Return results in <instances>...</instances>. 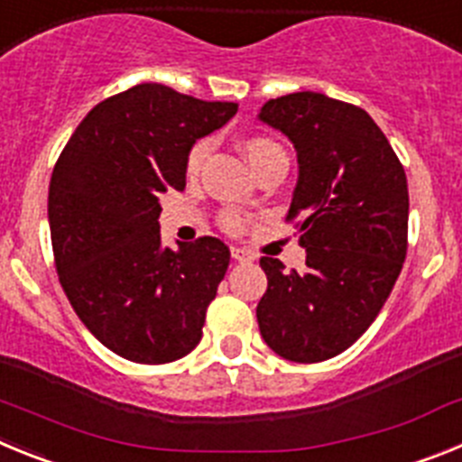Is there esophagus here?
I'll use <instances>...</instances> for the list:
<instances>
[{"label": "esophagus", "mask_w": 462, "mask_h": 462, "mask_svg": "<svg viewBox=\"0 0 462 462\" xmlns=\"http://www.w3.org/2000/svg\"><path fill=\"white\" fill-rule=\"evenodd\" d=\"M231 256H234L236 261H252V259H254V254H252L250 250H245V247H231Z\"/></svg>", "instance_id": "1"}]
</instances>
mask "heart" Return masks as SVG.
Here are the masks:
<instances>
[{
	"label": "heart",
	"instance_id": "heart-1",
	"mask_svg": "<svg viewBox=\"0 0 462 462\" xmlns=\"http://www.w3.org/2000/svg\"><path fill=\"white\" fill-rule=\"evenodd\" d=\"M206 150H208L206 143H196L194 148H191L189 157H187V173L194 175L196 171L201 169L203 159H206ZM243 152L256 173V171H259L261 166H266L271 159L282 157V154H284V150H282L275 141H271V138L252 136V138H247V141H243ZM222 226L226 228V231H231V234H238L240 228H243V217H240V215H236V212H224Z\"/></svg>",
	"mask_w": 462,
	"mask_h": 462
}]
</instances>
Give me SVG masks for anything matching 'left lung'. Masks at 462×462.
<instances>
[{"instance_id":"8db88e82","label":"left lung","mask_w":462,"mask_h":462,"mask_svg":"<svg viewBox=\"0 0 462 462\" xmlns=\"http://www.w3.org/2000/svg\"><path fill=\"white\" fill-rule=\"evenodd\" d=\"M259 120L298 154L287 219L298 222L305 271L259 261L268 289L256 305L261 337L296 363H319L354 345L377 319L407 254L405 169L363 108L319 92L263 104Z\"/></svg>"}]
</instances>
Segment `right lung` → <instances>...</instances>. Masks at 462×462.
<instances>
[{"instance_id":"right-lung-1","label":"right lung","mask_w":462,"mask_h":462,"mask_svg":"<svg viewBox=\"0 0 462 462\" xmlns=\"http://www.w3.org/2000/svg\"><path fill=\"white\" fill-rule=\"evenodd\" d=\"M236 110L136 85L94 106L52 169L48 222L60 284L89 333L126 361H178L201 340L231 252L212 236L164 247L159 196L185 187L191 145Z\"/></svg>"}]
</instances>
